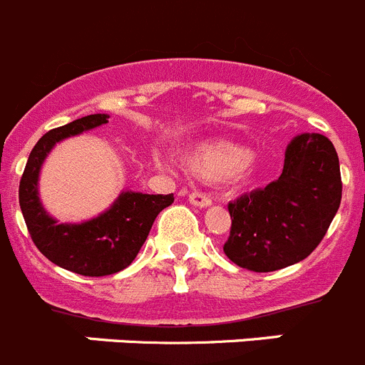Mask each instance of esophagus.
<instances>
[{"label":"esophagus","instance_id":"1","mask_svg":"<svg viewBox=\"0 0 365 365\" xmlns=\"http://www.w3.org/2000/svg\"><path fill=\"white\" fill-rule=\"evenodd\" d=\"M188 199L193 206H199V208H208V206H212V199L200 192H192L188 195Z\"/></svg>","mask_w":365,"mask_h":365}]
</instances>
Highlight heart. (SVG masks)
Returning <instances> with one entry per match:
<instances>
[{
    "instance_id": "heart-1",
    "label": "heart",
    "mask_w": 365,
    "mask_h": 365,
    "mask_svg": "<svg viewBox=\"0 0 365 365\" xmlns=\"http://www.w3.org/2000/svg\"><path fill=\"white\" fill-rule=\"evenodd\" d=\"M255 163L246 146L230 141L200 145L188 155V168L205 179H228L240 170L246 172Z\"/></svg>"
}]
</instances>
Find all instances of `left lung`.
Segmentation results:
<instances>
[{
    "instance_id": "8db88e82",
    "label": "left lung",
    "mask_w": 365,
    "mask_h": 365,
    "mask_svg": "<svg viewBox=\"0 0 365 365\" xmlns=\"http://www.w3.org/2000/svg\"><path fill=\"white\" fill-rule=\"evenodd\" d=\"M340 199L333 143L320 133H300L287 145L279 179L228 205L232 230L224 253L257 273L300 262L324 239Z\"/></svg>"
}]
</instances>
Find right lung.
Masks as SVG:
<instances>
[{"instance_id":"obj_1","label":"right lung","mask_w":365,"mask_h":365,"mask_svg":"<svg viewBox=\"0 0 365 365\" xmlns=\"http://www.w3.org/2000/svg\"><path fill=\"white\" fill-rule=\"evenodd\" d=\"M106 113H92L46 132L30 152L19 182V206L39 252L63 269L85 277H105L132 264L148 237L155 217L173 202L170 195L125 190L106 212L83 222H58L39 200V172L50 150L66 137L108 123Z\"/></svg>"}]
</instances>
